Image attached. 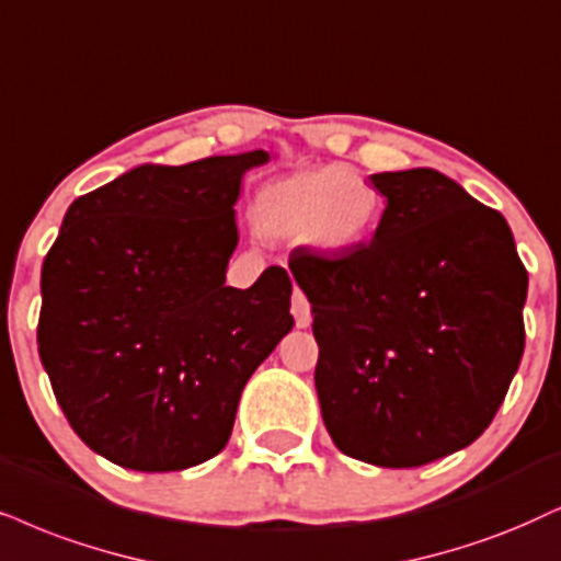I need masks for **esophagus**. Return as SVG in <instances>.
I'll return each mask as SVG.
<instances>
[{
    "instance_id": "obj_1",
    "label": "esophagus",
    "mask_w": 561,
    "mask_h": 561,
    "mask_svg": "<svg viewBox=\"0 0 561 561\" xmlns=\"http://www.w3.org/2000/svg\"><path fill=\"white\" fill-rule=\"evenodd\" d=\"M293 316H295L297 329H308V325H310V302H308V297L300 293V289H295V295H293Z\"/></svg>"
}]
</instances>
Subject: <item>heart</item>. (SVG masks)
Listing matches in <instances>:
<instances>
[{
  "mask_svg": "<svg viewBox=\"0 0 561 561\" xmlns=\"http://www.w3.org/2000/svg\"><path fill=\"white\" fill-rule=\"evenodd\" d=\"M378 194L344 165L300 170L266 186L253 204V222L268 238H302L325 253L363 245L378 219Z\"/></svg>",
  "mask_w": 561,
  "mask_h": 561,
  "instance_id": "1",
  "label": "heart"
}]
</instances>
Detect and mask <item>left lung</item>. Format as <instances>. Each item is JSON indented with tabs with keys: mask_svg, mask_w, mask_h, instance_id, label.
I'll use <instances>...</instances> for the list:
<instances>
[{
	"mask_svg": "<svg viewBox=\"0 0 561 561\" xmlns=\"http://www.w3.org/2000/svg\"><path fill=\"white\" fill-rule=\"evenodd\" d=\"M386 196L354 251H295L313 308L316 391L339 450L414 469L471 445L520 365L528 272L497 209L432 168L370 175Z\"/></svg>",
	"mask_w": 561,
	"mask_h": 561,
	"instance_id": "obj_1",
	"label": "left lung"
}]
</instances>
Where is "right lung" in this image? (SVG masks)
Wrapping results in <instances>:
<instances>
[{"label": "right lung", "instance_id": "add662e5", "mask_svg": "<svg viewBox=\"0 0 561 561\" xmlns=\"http://www.w3.org/2000/svg\"><path fill=\"white\" fill-rule=\"evenodd\" d=\"M268 152L139 165L75 198L41 272L38 354L80 439L131 471L228 445L240 393L285 333L293 282L225 285L245 170Z\"/></svg>", "mask_w": 561, "mask_h": 561}]
</instances>
